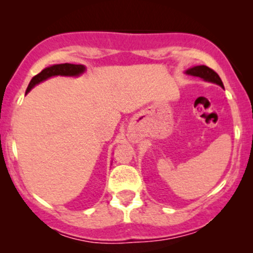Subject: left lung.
<instances>
[{"instance_id": "1", "label": "left lung", "mask_w": 253, "mask_h": 253, "mask_svg": "<svg viewBox=\"0 0 253 253\" xmlns=\"http://www.w3.org/2000/svg\"><path fill=\"white\" fill-rule=\"evenodd\" d=\"M187 74L191 75V76L200 77V78H202V80L208 81V82L216 83V84H219L220 86H222V88H223L222 81H221V78L219 77V75H217L216 72L213 70V69L208 68V66H206V65L194 66V68H191V69H189V70H187Z\"/></svg>"}]
</instances>
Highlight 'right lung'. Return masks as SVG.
<instances>
[{
    "mask_svg": "<svg viewBox=\"0 0 253 253\" xmlns=\"http://www.w3.org/2000/svg\"><path fill=\"white\" fill-rule=\"evenodd\" d=\"M84 70H85V68H84L83 65H81V64H69V63L57 64V65L43 69L42 72H39V74L36 75V76L32 78L30 84H28V88L26 90V94H27V92L30 91L36 84L42 82V81H45L46 78L52 77V76H58V75H60V76H78V75L82 74Z\"/></svg>",
    "mask_w": 253,
    "mask_h": 253,
    "instance_id": "1",
    "label": "right lung"
}]
</instances>
